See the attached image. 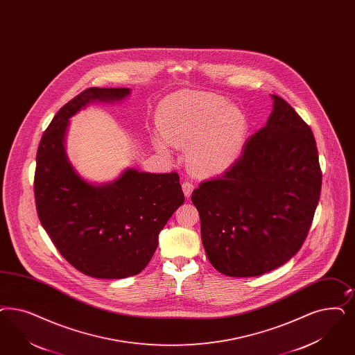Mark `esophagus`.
I'll return each mask as SVG.
<instances>
[{
  "label": "esophagus",
  "instance_id": "1",
  "mask_svg": "<svg viewBox=\"0 0 355 355\" xmlns=\"http://www.w3.org/2000/svg\"><path fill=\"white\" fill-rule=\"evenodd\" d=\"M182 190H184V196L189 198V196H191L193 190H194V184L189 182V181H184V184H182Z\"/></svg>",
  "mask_w": 355,
  "mask_h": 355
}]
</instances>
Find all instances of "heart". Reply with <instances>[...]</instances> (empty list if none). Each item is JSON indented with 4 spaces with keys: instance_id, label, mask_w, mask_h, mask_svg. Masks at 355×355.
<instances>
[{
    "instance_id": "obj_1",
    "label": "heart",
    "mask_w": 355,
    "mask_h": 355,
    "mask_svg": "<svg viewBox=\"0 0 355 355\" xmlns=\"http://www.w3.org/2000/svg\"><path fill=\"white\" fill-rule=\"evenodd\" d=\"M157 125L162 137L153 144L169 156V144L184 148V164L196 175L225 169L237 156L245 132L244 112L225 98L206 92H181L159 107Z\"/></svg>"
}]
</instances>
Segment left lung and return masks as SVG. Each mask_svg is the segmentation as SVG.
Listing matches in <instances>:
<instances>
[{"label":"left lung","mask_w":355,"mask_h":355,"mask_svg":"<svg viewBox=\"0 0 355 355\" xmlns=\"http://www.w3.org/2000/svg\"><path fill=\"white\" fill-rule=\"evenodd\" d=\"M271 99L268 122L248 139L240 159L191 196L208 261L228 277L262 275L293 258L320 199L313 134L284 99Z\"/></svg>","instance_id":"obj_1"}]
</instances>
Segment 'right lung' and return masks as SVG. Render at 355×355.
I'll return each mask as SVG.
<instances>
[{
  "mask_svg": "<svg viewBox=\"0 0 355 355\" xmlns=\"http://www.w3.org/2000/svg\"><path fill=\"white\" fill-rule=\"evenodd\" d=\"M130 87H90L64 105L42 136L34 180L37 216L73 268L122 279L146 269L159 234L184 205L180 175L125 168L103 184L84 178L67 155L71 118L90 103H121Z\"/></svg>",
  "mask_w": 355,
  "mask_h": 355,
  "instance_id": "obj_1",
  "label": "right lung"
}]
</instances>
